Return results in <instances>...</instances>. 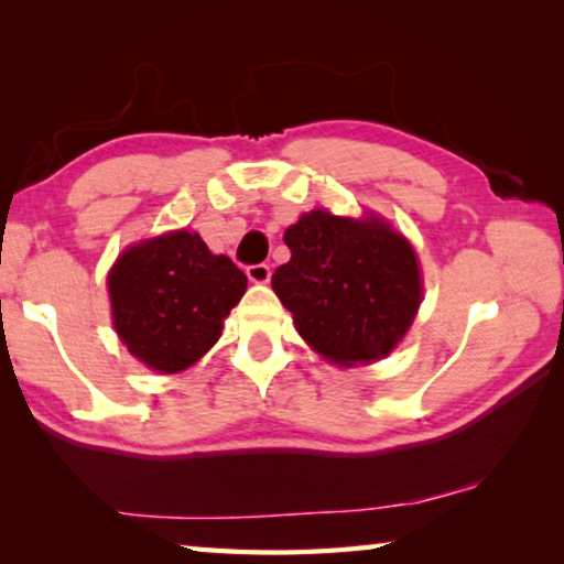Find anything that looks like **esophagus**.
<instances>
[{"label": "esophagus", "instance_id": "esophagus-1", "mask_svg": "<svg viewBox=\"0 0 564 564\" xmlns=\"http://www.w3.org/2000/svg\"><path fill=\"white\" fill-rule=\"evenodd\" d=\"M246 275H248V281H253V283H269L271 269H269V263H256V265H248Z\"/></svg>", "mask_w": 564, "mask_h": 564}]
</instances>
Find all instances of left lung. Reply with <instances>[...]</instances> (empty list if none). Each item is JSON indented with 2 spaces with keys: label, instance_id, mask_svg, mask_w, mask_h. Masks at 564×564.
<instances>
[{
  "label": "left lung",
  "instance_id": "left-lung-1",
  "mask_svg": "<svg viewBox=\"0 0 564 564\" xmlns=\"http://www.w3.org/2000/svg\"><path fill=\"white\" fill-rule=\"evenodd\" d=\"M283 241L291 261L271 283L305 343L338 366L388 356L423 295L413 246L378 218L328 212L303 214Z\"/></svg>",
  "mask_w": 564,
  "mask_h": 564
}]
</instances>
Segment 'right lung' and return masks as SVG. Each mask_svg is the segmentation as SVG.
I'll return each instance as SVG.
<instances>
[{
	"mask_svg": "<svg viewBox=\"0 0 564 564\" xmlns=\"http://www.w3.org/2000/svg\"><path fill=\"white\" fill-rule=\"evenodd\" d=\"M246 273L198 234L174 231L131 246L109 273L113 326L131 356L178 373L221 336L246 293Z\"/></svg>",
	"mask_w": 564,
	"mask_h": 564,
	"instance_id": "obj_1",
	"label": "right lung"
}]
</instances>
